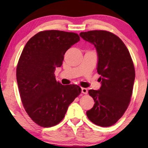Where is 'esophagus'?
<instances>
[{
  "label": "esophagus",
  "mask_w": 148,
  "mask_h": 148,
  "mask_svg": "<svg viewBox=\"0 0 148 148\" xmlns=\"http://www.w3.org/2000/svg\"><path fill=\"white\" fill-rule=\"evenodd\" d=\"M82 93L84 94H87V93H88V90H87L86 88H82Z\"/></svg>",
  "instance_id": "esophagus-1"
}]
</instances>
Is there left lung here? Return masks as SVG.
Listing matches in <instances>:
<instances>
[{"instance_id": "obj_1", "label": "left lung", "mask_w": 148, "mask_h": 148, "mask_svg": "<svg viewBox=\"0 0 148 148\" xmlns=\"http://www.w3.org/2000/svg\"><path fill=\"white\" fill-rule=\"evenodd\" d=\"M79 36L96 48L101 82L98 90L88 91L95 103L86 114L98 126H112L126 111L132 95L135 73L130 53L122 40L109 32L94 30Z\"/></svg>"}]
</instances>
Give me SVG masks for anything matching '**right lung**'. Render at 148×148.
<instances>
[{
	"label": "right lung",
	"instance_id": "1",
	"mask_svg": "<svg viewBox=\"0 0 148 148\" xmlns=\"http://www.w3.org/2000/svg\"><path fill=\"white\" fill-rule=\"evenodd\" d=\"M79 40L75 33L48 30L30 38L22 51L16 73L19 94L25 111L40 126L58 124L80 94L79 86H62L54 76L66 50Z\"/></svg>",
	"mask_w": 148,
	"mask_h": 148
}]
</instances>
